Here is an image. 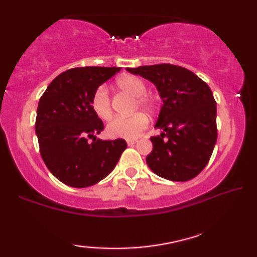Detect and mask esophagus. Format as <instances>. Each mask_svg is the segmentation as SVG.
Listing matches in <instances>:
<instances>
[{
	"instance_id": "1",
	"label": "esophagus",
	"mask_w": 257,
	"mask_h": 257,
	"mask_svg": "<svg viewBox=\"0 0 257 257\" xmlns=\"http://www.w3.org/2000/svg\"><path fill=\"white\" fill-rule=\"evenodd\" d=\"M126 143H127L128 146H132V145H135L137 143V139H128L126 140Z\"/></svg>"
}]
</instances>
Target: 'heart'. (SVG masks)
I'll return each mask as SVG.
<instances>
[{"mask_svg":"<svg viewBox=\"0 0 257 257\" xmlns=\"http://www.w3.org/2000/svg\"><path fill=\"white\" fill-rule=\"evenodd\" d=\"M118 88L127 91L128 94L137 97L136 106L143 107L146 111H153L154 102L145 94L147 85L139 77L133 75H125L117 80ZM91 109L96 116L101 119H109L112 113L109 90L105 85L96 89L91 97ZM148 119L144 113L138 112L130 117H116L106 125V135L110 138H122V139H135L145 128L147 127Z\"/></svg>","mask_w":257,"mask_h":257,"instance_id":"heart-1","label":"heart"}]
</instances>
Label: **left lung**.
<instances>
[{
	"label": "left lung",
	"instance_id": "8db88e82",
	"mask_svg": "<svg viewBox=\"0 0 257 257\" xmlns=\"http://www.w3.org/2000/svg\"><path fill=\"white\" fill-rule=\"evenodd\" d=\"M151 81L162 106L152 137L153 150L146 162L158 176L184 182L196 177L209 162L217 143V103L211 89L183 67L162 64L126 68Z\"/></svg>",
	"mask_w": 257,
	"mask_h": 257
}]
</instances>
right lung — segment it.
<instances>
[{
  "label": "right lung",
  "instance_id": "1",
  "mask_svg": "<svg viewBox=\"0 0 257 257\" xmlns=\"http://www.w3.org/2000/svg\"><path fill=\"white\" fill-rule=\"evenodd\" d=\"M120 67H79L61 73L39 99L36 135L48 170L62 183L87 188L106 177L127 147L124 139L101 140L103 121L91 109L96 89ZM88 139H92L89 143Z\"/></svg>",
  "mask_w": 257,
  "mask_h": 257
}]
</instances>
